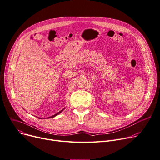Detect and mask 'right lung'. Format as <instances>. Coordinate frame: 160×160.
<instances>
[{"instance_id": "right-lung-1", "label": "right lung", "mask_w": 160, "mask_h": 160, "mask_svg": "<svg viewBox=\"0 0 160 160\" xmlns=\"http://www.w3.org/2000/svg\"><path fill=\"white\" fill-rule=\"evenodd\" d=\"M63 110H64V109H62V110H61V111H60V112H58V113H55V114H54V115H52V116H51V117H49V118H54V117H55V116H56V115H58V114H59V113H61V112H62V111H63ZM39 119H41V118H39Z\"/></svg>"}]
</instances>
